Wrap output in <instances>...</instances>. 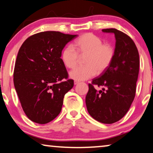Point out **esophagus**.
Listing matches in <instances>:
<instances>
[{
  "label": "esophagus",
  "mask_w": 153,
  "mask_h": 153,
  "mask_svg": "<svg viewBox=\"0 0 153 153\" xmlns=\"http://www.w3.org/2000/svg\"><path fill=\"white\" fill-rule=\"evenodd\" d=\"M79 83H80V82L78 81H74V85H77V84H79Z\"/></svg>",
  "instance_id": "1"
}]
</instances>
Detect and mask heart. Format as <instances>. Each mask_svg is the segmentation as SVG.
I'll use <instances>...</instances> for the list:
<instances>
[{"label": "heart", "instance_id": "obj_1", "mask_svg": "<svg viewBox=\"0 0 153 153\" xmlns=\"http://www.w3.org/2000/svg\"><path fill=\"white\" fill-rule=\"evenodd\" d=\"M72 46L63 49L61 59L65 67L73 69L77 65L79 56L86 55L85 65L79 67L70 72V78L76 81H85L96 74L105 72L110 66L115 57V48L111 44L103 43L102 39L88 33L80 36ZM77 52H76V51Z\"/></svg>", "mask_w": 153, "mask_h": 153}]
</instances>
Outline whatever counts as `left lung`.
Listing matches in <instances>:
<instances>
[{
	"label": "left lung",
	"mask_w": 153,
	"mask_h": 153,
	"mask_svg": "<svg viewBox=\"0 0 153 153\" xmlns=\"http://www.w3.org/2000/svg\"><path fill=\"white\" fill-rule=\"evenodd\" d=\"M102 30L115 35V57L110 66L88 85L85 103L94 119L113 124L125 116L135 98L140 57L135 43L127 35L116 29ZM94 84L102 89L96 90Z\"/></svg>",
	"instance_id": "1"
}]
</instances>
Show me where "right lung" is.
Listing matches in <instances>:
<instances>
[{
	"instance_id": "add662e5",
	"label": "right lung",
	"mask_w": 153,
	"mask_h": 153,
	"mask_svg": "<svg viewBox=\"0 0 153 153\" xmlns=\"http://www.w3.org/2000/svg\"><path fill=\"white\" fill-rule=\"evenodd\" d=\"M77 35L44 31L26 39L18 51L13 83L23 111L30 120L46 124L62 110L65 94L74 86L61 59L65 46ZM65 78L66 81L63 82Z\"/></svg>"
}]
</instances>
